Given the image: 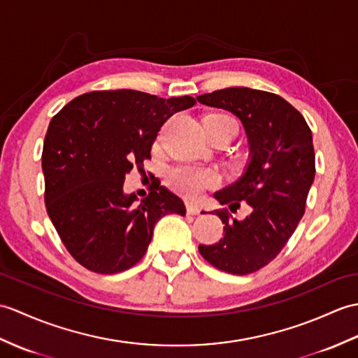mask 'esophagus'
I'll use <instances>...</instances> for the list:
<instances>
[{
	"mask_svg": "<svg viewBox=\"0 0 358 358\" xmlns=\"http://www.w3.org/2000/svg\"><path fill=\"white\" fill-rule=\"evenodd\" d=\"M186 210H187L189 215H198L199 212H201V207H199L196 203L187 201V203H186Z\"/></svg>",
	"mask_w": 358,
	"mask_h": 358,
	"instance_id": "obj_1",
	"label": "esophagus"
}]
</instances>
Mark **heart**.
Segmentation results:
<instances>
[{
    "instance_id": "heart-1",
    "label": "heart",
    "mask_w": 358,
    "mask_h": 358,
    "mask_svg": "<svg viewBox=\"0 0 358 358\" xmlns=\"http://www.w3.org/2000/svg\"><path fill=\"white\" fill-rule=\"evenodd\" d=\"M204 131L209 136L212 132H231L238 134V122L226 113H212L203 119ZM168 186L177 194L186 198H195L204 189L215 187L220 182V173L213 169L195 168V166H177L169 171L166 177Z\"/></svg>"
}]
</instances>
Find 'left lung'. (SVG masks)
Segmentation results:
<instances>
[{"instance_id":"8db88e82","label":"left lung","mask_w":358,"mask_h":358,"mask_svg":"<svg viewBox=\"0 0 358 358\" xmlns=\"http://www.w3.org/2000/svg\"><path fill=\"white\" fill-rule=\"evenodd\" d=\"M196 101L234 113L243 122L250 162L244 176L215 198L229 204L230 211L243 203L251 209L241 222L227 209L215 210L226 224L224 236L198 250L218 270L250 274L280 253L303 217L315 173L311 129L292 103L268 91L224 88L198 96Z\"/></svg>"}]
</instances>
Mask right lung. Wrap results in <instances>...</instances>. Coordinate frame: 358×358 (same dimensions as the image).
Wrapping results in <instances>:
<instances>
[{"mask_svg": "<svg viewBox=\"0 0 358 358\" xmlns=\"http://www.w3.org/2000/svg\"><path fill=\"white\" fill-rule=\"evenodd\" d=\"M195 105L136 90L91 91L53 115L43 148L45 207L69 253L101 274L131 268L145 256L162 217L185 215L181 199L157 185L136 203L124 176L151 159L163 123Z\"/></svg>", "mask_w": 358, "mask_h": 358, "instance_id": "obj_1", "label": "right lung"}]
</instances>
